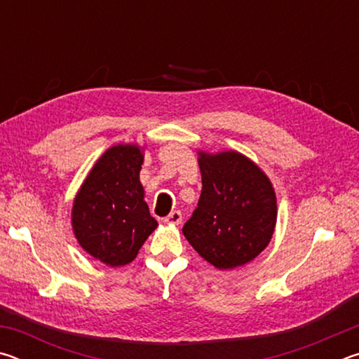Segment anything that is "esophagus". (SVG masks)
Instances as JSON below:
<instances>
[{
  "label": "esophagus",
  "mask_w": 359,
  "mask_h": 359,
  "mask_svg": "<svg viewBox=\"0 0 359 359\" xmlns=\"http://www.w3.org/2000/svg\"><path fill=\"white\" fill-rule=\"evenodd\" d=\"M165 222L169 223V224H180V222H182L180 210H172L171 214H169V215L165 218Z\"/></svg>",
  "instance_id": "1"
}]
</instances>
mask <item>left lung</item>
Wrapping results in <instances>:
<instances>
[{
  "instance_id": "1",
  "label": "left lung",
  "mask_w": 359,
  "mask_h": 359,
  "mask_svg": "<svg viewBox=\"0 0 359 359\" xmlns=\"http://www.w3.org/2000/svg\"><path fill=\"white\" fill-rule=\"evenodd\" d=\"M203 190L184 236L220 271L250 263L274 234L277 198L258 165L236 150L198 151Z\"/></svg>"
}]
</instances>
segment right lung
I'll list each match as a JSON object with an SVG mask.
<instances>
[{
    "label": "right lung",
    "mask_w": 359,
    "mask_h": 359,
    "mask_svg": "<svg viewBox=\"0 0 359 359\" xmlns=\"http://www.w3.org/2000/svg\"><path fill=\"white\" fill-rule=\"evenodd\" d=\"M142 163L144 149L137 144L112 145L95 163L72 203L77 242L106 266L131 263L158 226L144 201Z\"/></svg>",
    "instance_id": "1"
}]
</instances>
